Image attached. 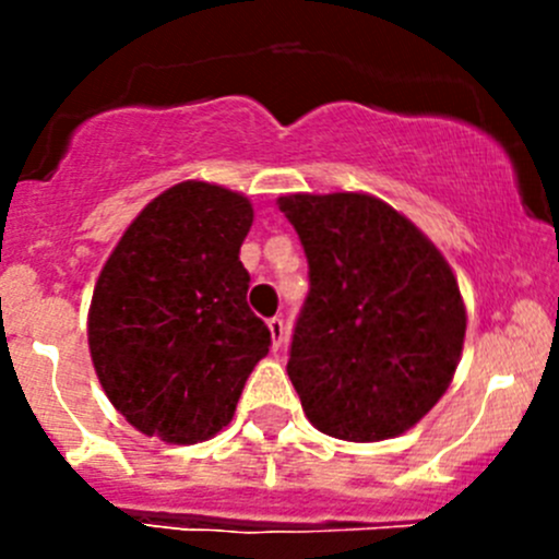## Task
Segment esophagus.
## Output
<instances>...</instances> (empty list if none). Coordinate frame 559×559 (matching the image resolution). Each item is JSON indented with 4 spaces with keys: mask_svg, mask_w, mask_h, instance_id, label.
I'll return each instance as SVG.
<instances>
[{
    "mask_svg": "<svg viewBox=\"0 0 559 559\" xmlns=\"http://www.w3.org/2000/svg\"><path fill=\"white\" fill-rule=\"evenodd\" d=\"M267 330H270V337H273V348H275V352H278L281 343H284V337H286L284 319H278V316H273V319H267Z\"/></svg>",
    "mask_w": 559,
    "mask_h": 559,
    "instance_id": "esophagus-1",
    "label": "esophagus"
}]
</instances>
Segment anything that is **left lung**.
Returning a JSON list of instances; mask_svg holds the SVG:
<instances>
[{
  "mask_svg": "<svg viewBox=\"0 0 559 559\" xmlns=\"http://www.w3.org/2000/svg\"><path fill=\"white\" fill-rule=\"evenodd\" d=\"M311 292L289 348L316 430L354 443L403 436L443 397L465 306L443 253L386 202L357 191L278 197Z\"/></svg>",
  "mask_w": 559,
  "mask_h": 559,
  "instance_id": "1",
  "label": "left lung"
}]
</instances>
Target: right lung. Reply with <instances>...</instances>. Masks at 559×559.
Here are the masks:
<instances>
[{"label": "right lung", "mask_w": 559, "mask_h": 559, "mask_svg": "<svg viewBox=\"0 0 559 559\" xmlns=\"http://www.w3.org/2000/svg\"><path fill=\"white\" fill-rule=\"evenodd\" d=\"M248 197L183 180L140 211L107 257L88 348L118 414L145 436L189 447L233 421L270 330L246 302L240 262Z\"/></svg>", "instance_id": "1"}]
</instances>
